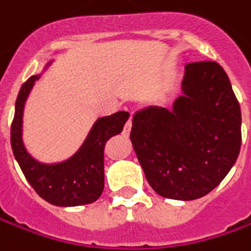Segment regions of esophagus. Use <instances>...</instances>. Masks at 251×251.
Listing matches in <instances>:
<instances>
[{
  "label": "esophagus",
  "mask_w": 251,
  "mask_h": 251,
  "mask_svg": "<svg viewBox=\"0 0 251 251\" xmlns=\"http://www.w3.org/2000/svg\"><path fill=\"white\" fill-rule=\"evenodd\" d=\"M131 127H132V121H131V119H128V120H127V123H126V126H124L123 134H124V135H128L131 131Z\"/></svg>",
  "instance_id": "34e87169"
}]
</instances>
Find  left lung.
<instances>
[{
    "mask_svg": "<svg viewBox=\"0 0 251 251\" xmlns=\"http://www.w3.org/2000/svg\"><path fill=\"white\" fill-rule=\"evenodd\" d=\"M172 110L150 106L132 117L130 138L150 186L190 201L207 196L235 165L242 145L240 104L215 61L184 68Z\"/></svg>",
    "mask_w": 251,
    "mask_h": 251,
    "instance_id": "8db88e82",
    "label": "left lung"
}]
</instances>
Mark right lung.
<instances>
[{"label": "right lung", "instance_id": "right-lung-1", "mask_svg": "<svg viewBox=\"0 0 251 251\" xmlns=\"http://www.w3.org/2000/svg\"><path fill=\"white\" fill-rule=\"evenodd\" d=\"M50 64V63H49ZM40 75L30 76L22 85L15 103L11 126V147L15 159L34 191L47 202L57 207H76L91 204L100 197L104 187V145L120 134L130 114L117 111L98 119L79 151L70 159L46 165L33 159L22 141V117L25 101Z\"/></svg>", "mask_w": 251, "mask_h": 251}]
</instances>
